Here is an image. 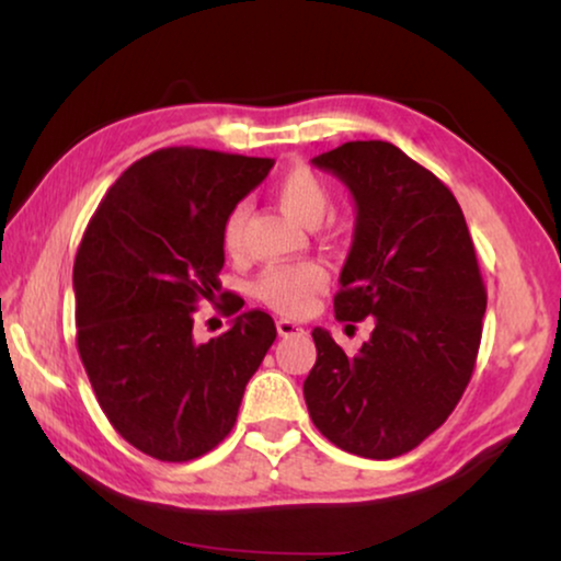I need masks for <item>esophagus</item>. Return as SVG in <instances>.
Returning <instances> with one entry per match:
<instances>
[{
  "label": "esophagus",
  "instance_id": "esophagus-1",
  "mask_svg": "<svg viewBox=\"0 0 561 561\" xmlns=\"http://www.w3.org/2000/svg\"><path fill=\"white\" fill-rule=\"evenodd\" d=\"M278 334L280 336H294V334H304V327L301 324H296V321H290V319H278Z\"/></svg>",
  "mask_w": 561,
  "mask_h": 561
}]
</instances>
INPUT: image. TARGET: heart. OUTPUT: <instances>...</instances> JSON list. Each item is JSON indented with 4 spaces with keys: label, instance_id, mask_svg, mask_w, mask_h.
Listing matches in <instances>:
<instances>
[{
    "label": "heart",
    "instance_id": "1",
    "mask_svg": "<svg viewBox=\"0 0 561 561\" xmlns=\"http://www.w3.org/2000/svg\"><path fill=\"white\" fill-rule=\"evenodd\" d=\"M273 194L278 198L283 209L306 227L321 225V219H324L329 209H332V194H329L327 183L306 165H296L283 173L280 179L273 183ZM244 219H248V211H244V206H237L225 221V248L229 252L240 250ZM324 283V267L306 260V263L278 265L265 271L260 275L255 290L260 301H265L271 309L280 313H294L296 317V313H304L309 309L311 296L317 294Z\"/></svg>",
    "mask_w": 561,
    "mask_h": 561
}]
</instances>
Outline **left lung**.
Masks as SVG:
<instances>
[{
  "label": "left lung",
  "mask_w": 561,
  "mask_h": 561,
  "mask_svg": "<svg viewBox=\"0 0 561 561\" xmlns=\"http://www.w3.org/2000/svg\"><path fill=\"white\" fill-rule=\"evenodd\" d=\"M311 163L350 188L357 211L334 313L373 317L375 329L355 357L313 329L309 416L350 455L401 457L447 421L472 378L488 294L470 229L451 191L396 145L344 142Z\"/></svg>",
  "instance_id": "obj_1"
}]
</instances>
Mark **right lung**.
<instances>
[{"instance_id": "1", "label": "right lung", "mask_w": 561, "mask_h": 561, "mask_svg": "<svg viewBox=\"0 0 561 561\" xmlns=\"http://www.w3.org/2000/svg\"><path fill=\"white\" fill-rule=\"evenodd\" d=\"M271 168V158L156 150L114 181L81 240V363L122 439L160 462L202 457L232 432L244 386L278 334L255 309L209 342L194 336L198 301L221 290L225 221ZM242 306L234 298L229 311Z\"/></svg>"}]
</instances>
